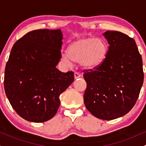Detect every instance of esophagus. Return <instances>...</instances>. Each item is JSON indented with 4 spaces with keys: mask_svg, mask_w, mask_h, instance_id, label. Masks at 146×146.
Returning a JSON list of instances; mask_svg holds the SVG:
<instances>
[{
    "mask_svg": "<svg viewBox=\"0 0 146 146\" xmlns=\"http://www.w3.org/2000/svg\"><path fill=\"white\" fill-rule=\"evenodd\" d=\"M74 76H75V79H78L81 77V74H80V73H78V72H75Z\"/></svg>",
    "mask_w": 146,
    "mask_h": 146,
    "instance_id": "esophagus-1",
    "label": "esophagus"
}]
</instances>
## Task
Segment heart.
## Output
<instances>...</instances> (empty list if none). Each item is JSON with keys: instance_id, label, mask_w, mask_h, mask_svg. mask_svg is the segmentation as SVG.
<instances>
[{"instance_id": "1", "label": "heart", "mask_w": 146, "mask_h": 146, "mask_svg": "<svg viewBox=\"0 0 146 146\" xmlns=\"http://www.w3.org/2000/svg\"><path fill=\"white\" fill-rule=\"evenodd\" d=\"M108 53L106 44L101 39L84 38L73 42L67 50V55L62 56V61L70 65L72 61L80 62L87 69L98 67L104 61Z\"/></svg>"}]
</instances>
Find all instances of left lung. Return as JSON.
<instances>
[{
	"label": "left lung",
	"mask_w": 146,
	"mask_h": 146,
	"mask_svg": "<svg viewBox=\"0 0 146 146\" xmlns=\"http://www.w3.org/2000/svg\"><path fill=\"white\" fill-rule=\"evenodd\" d=\"M109 44L104 61L84 70V102L95 117L112 120L125 115L136 103L143 82V62L136 42L125 33L107 31Z\"/></svg>",
	"instance_id": "8db88e82"
}]
</instances>
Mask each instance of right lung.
<instances>
[{"label":"right lung","instance_id":"obj_1","mask_svg":"<svg viewBox=\"0 0 146 146\" xmlns=\"http://www.w3.org/2000/svg\"><path fill=\"white\" fill-rule=\"evenodd\" d=\"M60 29L29 31L18 40L6 64L4 88L12 108L27 121L51 119L60 104V95L74 80V73H62Z\"/></svg>","mask_w":146,"mask_h":146}]
</instances>
